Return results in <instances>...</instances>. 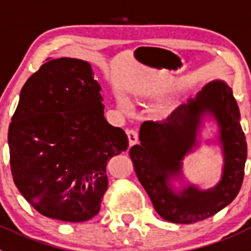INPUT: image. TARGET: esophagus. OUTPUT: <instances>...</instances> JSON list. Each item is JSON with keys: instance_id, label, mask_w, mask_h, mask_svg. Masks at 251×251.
<instances>
[{"instance_id": "34e87169", "label": "esophagus", "mask_w": 251, "mask_h": 251, "mask_svg": "<svg viewBox=\"0 0 251 251\" xmlns=\"http://www.w3.org/2000/svg\"><path fill=\"white\" fill-rule=\"evenodd\" d=\"M127 139H128V146H134L139 141V134L135 130H128L127 131Z\"/></svg>"}]
</instances>
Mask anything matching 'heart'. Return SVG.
<instances>
[{"instance_id":"1","label":"heart","mask_w":251,"mask_h":251,"mask_svg":"<svg viewBox=\"0 0 251 251\" xmlns=\"http://www.w3.org/2000/svg\"><path fill=\"white\" fill-rule=\"evenodd\" d=\"M162 94H164V91H162V90H149V91H145V92H139V94L136 95V99L140 101L150 100V99L160 98ZM116 101H117V105H119V107H120L123 111H125V112L130 111V105H128V102L125 100V99L121 98V96H117Z\"/></svg>"}]
</instances>
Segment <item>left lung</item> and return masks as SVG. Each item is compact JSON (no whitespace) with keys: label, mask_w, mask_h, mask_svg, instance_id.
Segmentation results:
<instances>
[{"label":"left lung","mask_w":251,"mask_h":251,"mask_svg":"<svg viewBox=\"0 0 251 251\" xmlns=\"http://www.w3.org/2000/svg\"><path fill=\"white\" fill-rule=\"evenodd\" d=\"M207 120H214L218 127L217 139L211 142L221 146L225 164L218 184L202 191L188 182L183 184L182 161L200 146L201 127ZM139 140L140 145L130 149L131 161L164 220L175 224L201 221L219 213L238 195L247 161V141L239 106L225 81L205 85L162 123L145 121Z\"/></svg>","instance_id":"left-lung-1"}]
</instances>
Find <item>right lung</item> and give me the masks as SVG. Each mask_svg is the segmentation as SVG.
I'll list each match as a JSON object with an SVG mask.
<instances>
[{"label":"right lung","instance_id":"1","mask_svg":"<svg viewBox=\"0 0 251 251\" xmlns=\"http://www.w3.org/2000/svg\"><path fill=\"white\" fill-rule=\"evenodd\" d=\"M87 61H47L24 85L8 128L10 164L21 195L66 223L94 218L107 190L106 164L125 151V131L103 116Z\"/></svg>","mask_w":251,"mask_h":251}]
</instances>
